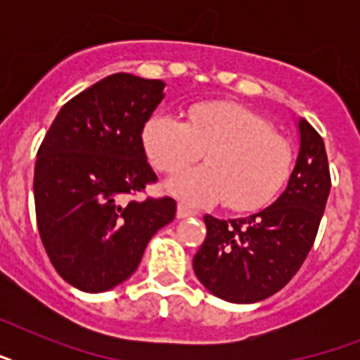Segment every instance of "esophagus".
<instances>
[{"mask_svg":"<svg viewBox=\"0 0 360 360\" xmlns=\"http://www.w3.org/2000/svg\"><path fill=\"white\" fill-rule=\"evenodd\" d=\"M192 214L196 213H194L188 205H185V203H179V205H177V219H188Z\"/></svg>","mask_w":360,"mask_h":360,"instance_id":"1","label":"esophagus"}]
</instances>
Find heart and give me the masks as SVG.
<instances>
[{"label":"heart","mask_w":360,"mask_h":360,"mask_svg":"<svg viewBox=\"0 0 360 360\" xmlns=\"http://www.w3.org/2000/svg\"><path fill=\"white\" fill-rule=\"evenodd\" d=\"M141 138L147 157L162 174H179L205 151L209 164L168 185L175 196L194 205L226 200L233 211L259 209L273 202L293 166L290 141L239 104H196L186 121L155 114Z\"/></svg>","instance_id":"heart-1"}]
</instances>
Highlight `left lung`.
<instances>
[{"label":"left lung","mask_w":360,"mask_h":360,"mask_svg":"<svg viewBox=\"0 0 360 360\" xmlns=\"http://www.w3.org/2000/svg\"><path fill=\"white\" fill-rule=\"evenodd\" d=\"M297 129L295 166L273 205L245 219L203 217L207 237L192 267L205 290L219 299L250 304L274 295L312 248L330 192L329 162L312 124L301 117Z\"/></svg>","instance_id":"obj_1"}]
</instances>
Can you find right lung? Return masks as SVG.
<instances>
[{
  "mask_svg": "<svg viewBox=\"0 0 360 360\" xmlns=\"http://www.w3.org/2000/svg\"><path fill=\"white\" fill-rule=\"evenodd\" d=\"M164 87L129 72L106 76L59 110L39 147V233L59 276L78 290L123 284L151 237L174 220L172 198L124 200L157 181L141 132Z\"/></svg>",
  "mask_w": 360,
  "mask_h": 360,
  "instance_id": "right-lung-1",
  "label": "right lung"
}]
</instances>
